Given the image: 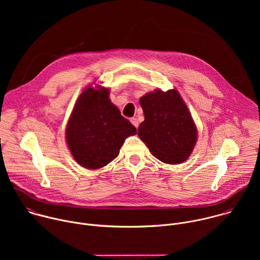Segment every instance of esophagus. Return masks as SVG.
<instances>
[{
    "mask_svg": "<svg viewBox=\"0 0 260 260\" xmlns=\"http://www.w3.org/2000/svg\"><path fill=\"white\" fill-rule=\"evenodd\" d=\"M131 122L133 123V125H134L136 128H138V126H139V120H138L137 118H132V119H131Z\"/></svg>",
    "mask_w": 260,
    "mask_h": 260,
    "instance_id": "34e87169",
    "label": "esophagus"
}]
</instances>
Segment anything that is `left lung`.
<instances>
[{"label": "left lung", "mask_w": 260, "mask_h": 260, "mask_svg": "<svg viewBox=\"0 0 260 260\" xmlns=\"http://www.w3.org/2000/svg\"><path fill=\"white\" fill-rule=\"evenodd\" d=\"M145 120L138 128L140 139L150 152L166 164L186 160L197 142L191 114L175 89L155 90L140 99Z\"/></svg>", "instance_id": "left-lung-1"}]
</instances>
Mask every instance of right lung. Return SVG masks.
<instances>
[{
    "mask_svg": "<svg viewBox=\"0 0 260 260\" xmlns=\"http://www.w3.org/2000/svg\"><path fill=\"white\" fill-rule=\"evenodd\" d=\"M136 127L111 103L109 89L87 87L78 98L69 119L66 137L75 160L86 169L107 166L119 154Z\"/></svg>",
    "mask_w": 260,
    "mask_h": 260,
    "instance_id": "1",
    "label": "right lung"
}]
</instances>
